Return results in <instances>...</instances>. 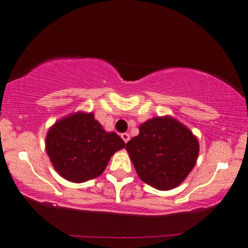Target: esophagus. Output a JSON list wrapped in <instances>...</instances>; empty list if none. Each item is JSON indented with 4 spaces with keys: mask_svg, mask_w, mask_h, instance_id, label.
<instances>
[{
    "mask_svg": "<svg viewBox=\"0 0 248 248\" xmlns=\"http://www.w3.org/2000/svg\"><path fill=\"white\" fill-rule=\"evenodd\" d=\"M121 139L124 140V143H127L128 140H129V139H130V136H129V134L128 133H124V134H121Z\"/></svg>",
    "mask_w": 248,
    "mask_h": 248,
    "instance_id": "obj_1",
    "label": "esophagus"
}]
</instances>
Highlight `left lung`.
Listing matches in <instances>:
<instances>
[{
	"instance_id": "1",
	"label": "left lung",
	"mask_w": 248,
	"mask_h": 248,
	"mask_svg": "<svg viewBox=\"0 0 248 248\" xmlns=\"http://www.w3.org/2000/svg\"><path fill=\"white\" fill-rule=\"evenodd\" d=\"M139 177L161 191L171 190L187 177L199 155V142L186 126L170 115L155 117L140 126L126 144Z\"/></svg>"
}]
</instances>
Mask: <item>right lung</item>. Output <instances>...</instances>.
<instances>
[{"label":"right lung","mask_w":248,"mask_h":248,"mask_svg":"<svg viewBox=\"0 0 248 248\" xmlns=\"http://www.w3.org/2000/svg\"><path fill=\"white\" fill-rule=\"evenodd\" d=\"M124 145L117 134L103 129L93 112L78 111L59 119L46 136V155L56 171L73 183L98 177Z\"/></svg>","instance_id":"1"}]
</instances>
